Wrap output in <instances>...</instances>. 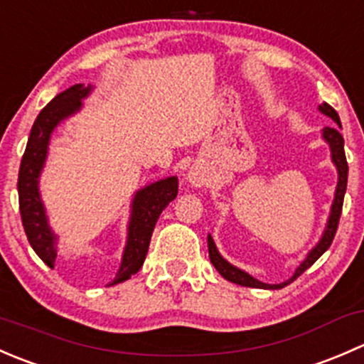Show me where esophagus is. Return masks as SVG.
<instances>
[{
    "instance_id": "34e87169",
    "label": "esophagus",
    "mask_w": 364,
    "mask_h": 364,
    "mask_svg": "<svg viewBox=\"0 0 364 364\" xmlns=\"http://www.w3.org/2000/svg\"><path fill=\"white\" fill-rule=\"evenodd\" d=\"M188 179H190V183H192L193 186H203L204 185V176L200 174V172H190V176H188Z\"/></svg>"
}]
</instances>
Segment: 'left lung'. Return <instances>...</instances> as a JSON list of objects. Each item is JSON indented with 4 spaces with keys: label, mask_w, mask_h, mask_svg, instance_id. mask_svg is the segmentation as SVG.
<instances>
[{
    "label": "left lung",
    "mask_w": 364,
    "mask_h": 364,
    "mask_svg": "<svg viewBox=\"0 0 364 364\" xmlns=\"http://www.w3.org/2000/svg\"><path fill=\"white\" fill-rule=\"evenodd\" d=\"M318 111H321L322 114H326V116L331 117V119L338 124V128H341L338 112H336L331 105L329 104L318 105ZM338 128L326 127L324 130H322V137H324V141L329 144V149H331V160H333V164L336 165V171H338V185H336L335 200H333V204H331V213H329L328 223H326V229H324V234H322L321 241H318V243L315 245L310 252H308L306 259H304L303 262L297 266L294 274H292L287 282H284V284L269 285V284H262V282H259L257 278H253L252 274L245 273L243 269H240V267H236V266H232V264L227 262V260L220 255L218 250H216L215 241H213L211 234H209L208 236L209 259H211V264L216 267V271H218V273L222 274L225 280L232 282V284H237V285H243V287H252V289H282V287H285V285L292 284L297 277H301V274H303L304 271H306L308 267H310L311 264H314L315 260L322 255V253L331 247L333 240H335L336 229H338L341 205H343V197H345V190H347V176H348V165H347V159H345V151H343V137H341Z\"/></svg>",
    "instance_id": "1"
}]
</instances>
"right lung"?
<instances>
[{"mask_svg": "<svg viewBox=\"0 0 364 364\" xmlns=\"http://www.w3.org/2000/svg\"><path fill=\"white\" fill-rule=\"evenodd\" d=\"M91 90H93L91 86L75 84L65 90L63 93L56 95L36 116L23 160H21L17 190H19V209L24 232L33 250L50 269H54V260L58 255V236L47 222L46 208H43L38 190V178L46 164L47 151H49L50 134L61 121L82 107V98H86ZM176 196H178L176 176L151 183L135 193L132 200L130 222H128L127 247H124L116 278L109 285L121 284L141 269L160 213L167 208L171 200L176 199Z\"/></svg>", "mask_w": 364, "mask_h": 364, "instance_id": "1", "label": "right lung"}]
</instances>
